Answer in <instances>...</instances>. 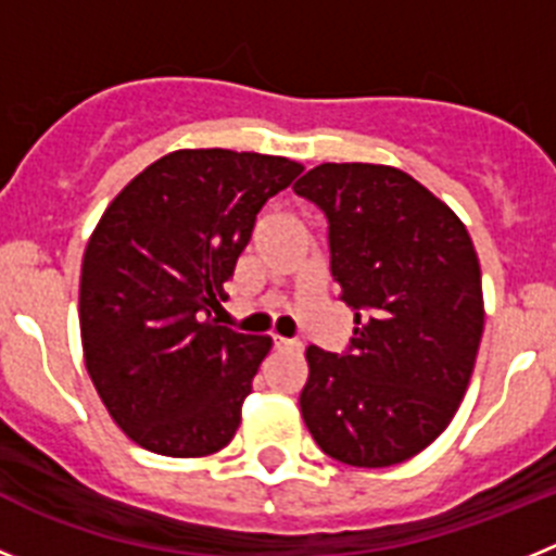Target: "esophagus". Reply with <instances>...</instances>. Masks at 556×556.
Here are the masks:
<instances>
[{
    "label": "esophagus",
    "mask_w": 556,
    "mask_h": 556,
    "mask_svg": "<svg viewBox=\"0 0 556 556\" xmlns=\"http://www.w3.org/2000/svg\"><path fill=\"white\" fill-rule=\"evenodd\" d=\"M273 345H275V351H301V345L287 337H273Z\"/></svg>",
    "instance_id": "obj_1"
}]
</instances>
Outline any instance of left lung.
I'll return each mask as SVG.
<instances>
[{
  "instance_id": "obj_1",
  "label": "left lung",
  "mask_w": 556,
  "mask_h": 556,
  "mask_svg": "<svg viewBox=\"0 0 556 556\" xmlns=\"http://www.w3.org/2000/svg\"><path fill=\"white\" fill-rule=\"evenodd\" d=\"M294 191L326 211L331 275L356 312L351 351H306L303 420L331 459L390 468L429 448L468 392L479 255L454 211L395 166L320 164Z\"/></svg>"
}]
</instances>
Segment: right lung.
Here are the masks:
<instances>
[{
  "instance_id": "1",
  "label": "right lung",
  "mask_w": 556,
  "mask_h": 556,
  "mask_svg": "<svg viewBox=\"0 0 556 556\" xmlns=\"http://www.w3.org/2000/svg\"><path fill=\"white\" fill-rule=\"evenodd\" d=\"M303 164L233 150H175L111 200L83 255L80 339L108 415L161 456L223 451L273 348L202 320L248 248L255 214Z\"/></svg>"
}]
</instances>
